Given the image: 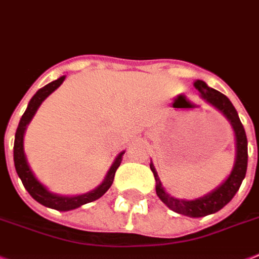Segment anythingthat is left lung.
Wrapping results in <instances>:
<instances>
[{
    "label": "left lung",
    "instance_id": "8db88e82",
    "mask_svg": "<svg viewBox=\"0 0 259 259\" xmlns=\"http://www.w3.org/2000/svg\"><path fill=\"white\" fill-rule=\"evenodd\" d=\"M194 88L198 90L201 97L206 102H209L211 106L220 110L228 118L233 130H234L235 162L233 166L232 173L229 174V177L224 181V184L220 185L217 189H214L211 193L203 195L201 198L186 201V199L174 198L170 194H167L162 184H161V181H159L158 174L155 171L153 163H150V169L154 174L155 191H157L159 199L176 213L188 215V217L199 218L217 213L218 210H221L225 205H228L232 201L235 193L238 191L239 186H241L246 176V169H247V138H246L245 129L241 123L238 113H237L228 97L218 90L207 86L206 82L201 81V79H197L194 82Z\"/></svg>",
    "mask_w": 259,
    "mask_h": 259
}]
</instances>
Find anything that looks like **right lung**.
<instances>
[{
	"mask_svg": "<svg viewBox=\"0 0 259 259\" xmlns=\"http://www.w3.org/2000/svg\"><path fill=\"white\" fill-rule=\"evenodd\" d=\"M65 75L60 77L56 81L50 82L48 85H45L44 88L37 92L34 96L31 97V100L29 101V105H27L26 110H25L24 115L21 117L20 123H18V127H17L16 132V138H14V166H16V171L18 174V177L21 178L22 184H24L25 189L27 190V193L33 197V198L39 202L41 205L46 206V207H50V209L60 210V211H68V210L77 209L79 206L85 205V203L93 202L96 199L101 198L102 195L109 190V188L113 184V180H114V174L118 169V166L121 165V161H122V155L125 154V151H121L117 158L113 162L111 167L109 169L106 177H105L104 182L101 185H98L96 189L88 191L85 194L79 195H73V197H66V195H58L54 194L52 191H49L48 189L44 186V185L39 182L35 176L31 171L30 166L26 161V155H25L24 151V134L25 130H26V126L29 125V122L31 121V118L34 117L35 111L39 108V105L42 104V101L45 100L46 97H49L50 94L53 93L54 90L58 88V86L64 82Z\"/></svg>",
	"mask_w": 259,
	"mask_h": 259,
	"instance_id": "obj_1",
	"label": "right lung"
}]
</instances>
